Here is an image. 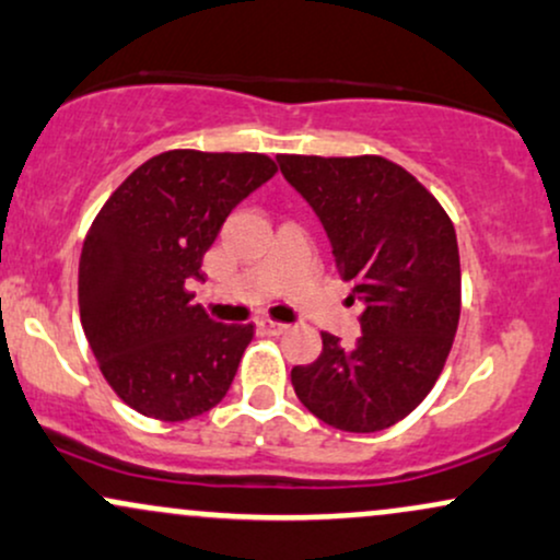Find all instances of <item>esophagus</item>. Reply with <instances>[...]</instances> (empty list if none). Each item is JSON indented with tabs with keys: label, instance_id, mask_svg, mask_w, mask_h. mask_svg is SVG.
Segmentation results:
<instances>
[{
	"label": "esophagus",
	"instance_id": "1",
	"mask_svg": "<svg viewBox=\"0 0 560 560\" xmlns=\"http://www.w3.org/2000/svg\"><path fill=\"white\" fill-rule=\"evenodd\" d=\"M255 324H258V329L262 334H271V337H279V334L287 331V324H279V320H271V318H258Z\"/></svg>",
	"mask_w": 560,
	"mask_h": 560
}]
</instances>
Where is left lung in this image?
<instances>
[{"label":"left lung","mask_w":560,"mask_h":560,"mask_svg":"<svg viewBox=\"0 0 560 560\" xmlns=\"http://www.w3.org/2000/svg\"><path fill=\"white\" fill-rule=\"evenodd\" d=\"M331 240L361 302V337L324 331L292 387L316 419L355 434L395 427L440 378L460 318V258L450 215L416 176L378 155H279Z\"/></svg>","instance_id":"left-lung-1"}]
</instances>
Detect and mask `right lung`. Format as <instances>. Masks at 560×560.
Here are the masks:
<instances>
[{"instance_id":"right-lung-1","label":"right lung","mask_w":560,"mask_h":560,"mask_svg":"<svg viewBox=\"0 0 560 560\" xmlns=\"http://www.w3.org/2000/svg\"><path fill=\"white\" fill-rule=\"evenodd\" d=\"M276 173L260 152L150 158L96 213L79 262L81 326L115 395L147 419L189 421L226 397L253 324H215L189 281L223 221Z\"/></svg>"}]
</instances>
